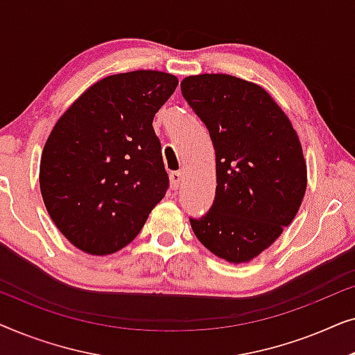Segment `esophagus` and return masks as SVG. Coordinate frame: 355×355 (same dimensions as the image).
I'll return each mask as SVG.
<instances>
[{"label": "esophagus", "mask_w": 355, "mask_h": 355, "mask_svg": "<svg viewBox=\"0 0 355 355\" xmlns=\"http://www.w3.org/2000/svg\"><path fill=\"white\" fill-rule=\"evenodd\" d=\"M169 179H171V187L174 189V191H178L179 186H181V181H182V173L171 171V174H169Z\"/></svg>", "instance_id": "1"}]
</instances>
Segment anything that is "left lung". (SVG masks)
<instances>
[{"label":"left lung","mask_w":355,"mask_h":355,"mask_svg":"<svg viewBox=\"0 0 355 355\" xmlns=\"http://www.w3.org/2000/svg\"><path fill=\"white\" fill-rule=\"evenodd\" d=\"M184 100L207 125L216 155L215 200L189 218L197 239L231 263L249 261L291 225L307 187L299 137L270 94L227 74L181 82Z\"/></svg>","instance_id":"obj_1"}]
</instances>
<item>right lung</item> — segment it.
Masks as SVG:
<instances>
[{
  "mask_svg": "<svg viewBox=\"0 0 355 355\" xmlns=\"http://www.w3.org/2000/svg\"><path fill=\"white\" fill-rule=\"evenodd\" d=\"M166 72L110 76L61 116L40 162V191L67 241L108 255L134 241L169 187L155 113L174 94Z\"/></svg>",
  "mask_w": 355,
  "mask_h": 355,
  "instance_id": "add662e5",
  "label": "right lung"
}]
</instances>
